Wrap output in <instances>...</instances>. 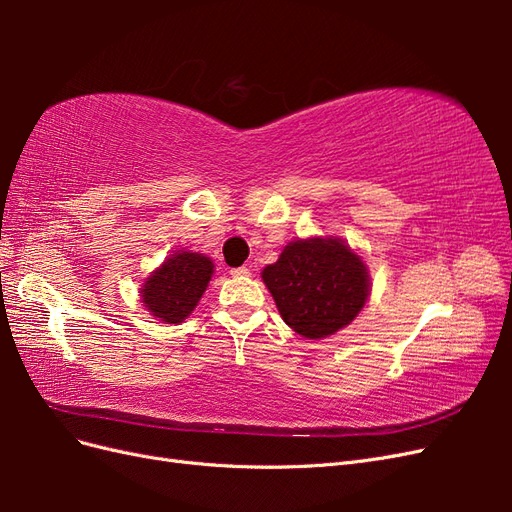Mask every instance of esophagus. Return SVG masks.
I'll use <instances>...</instances> for the list:
<instances>
[{"instance_id":"esophagus-1","label":"esophagus","mask_w":512,"mask_h":512,"mask_svg":"<svg viewBox=\"0 0 512 512\" xmlns=\"http://www.w3.org/2000/svg\"><path fill=\"white\" fill-rule=\"evenodd\" d=\"M230 275H232V277H247V275H250V269H247V267L232 269V271H230Z\"/></svg>"}]
</instances>
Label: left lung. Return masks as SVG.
<instances>
[{
    "label": "left lung",
    "mask_w": 512,
    "mask_h": 512,
    "mask_svg": "<svg viewBox=\"0 0 512 512\" xmlns=\"http://www.w3.org/2000/svg\"><path fill=\"white\" fill-rule=\"evenodd\" d=\"M260 275L284 322L305 339L348 327L371 292L363 256L339 237L294 239Z\"/></svg>",
    "instance_id": "left-lung-1"
}]
</instances>
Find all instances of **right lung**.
<instances>
[{
    "instance_id": "obj_1",
    "label": "right lung",
    "mask_w": 512,
    "mask_h": 512,
    "mask_svg": "<svg viewBox=\"0 0 512 512\" xmlns=\"http://www.w3.org/2000/svg\"><path fill=\"white\" fill-rule=\"evenodd\" d=\"M213 269L209 256L177 250L149 273L141 286V303L153 318L164 324H179L196 309L211 282Z\"/></svg>"
}]
</instances>
